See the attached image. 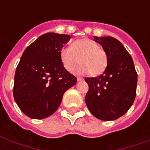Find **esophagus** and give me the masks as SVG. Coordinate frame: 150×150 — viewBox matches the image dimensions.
<instances>
[{
  "label": "esophagus",
  "mask_w": 150,
  "mask_h": 150,
  "mask_svg": "<svg viewBox=\"0 0 150 150\" xmlns=\"http://www.w3.org/2000/svg\"><path fill=\"white\" fill-rule=\"evenodd\" d=\"M84 80V79L82 77H77V81L78 82H82V81H83Z\"/></svg>",
  "instance_id": "1"
}]
</instances>
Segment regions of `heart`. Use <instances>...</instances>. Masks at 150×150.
Instances as JSON below:
<instances>
[{
    "mask_svg": "<svg viewBox=\"0 0 150 150\" xmlns=\"http://www.w3.org/2000/svg\"><path fill=\"white\" fill-rule=\"evenodd\" d=\"M60 59L64 68L71 71L79 63L81 64L75 70L77 75H101L107 67L108 57L103 49L90 39L83 38L74 41L71 47H64L59 52Z\"/></svg>",
    "mask_w": 150,
    "mask_h": 150,
    "instance_id": "b5f03b06",
    "label": "heart"
}]
</instances>
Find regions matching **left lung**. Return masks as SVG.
Returning a JSON list of instances; mask_svg holds the SVG:
<instances>
[{
  "instance_id": "left-lung-1",
  "label": "left lung",
  "mask_w": 150,
  "mask_h": 150,
  "mask_svg": "<svg viewBox=\"0 0 150 150\" xmlns=\"http://www.w3.org/2000/svg\"><path fill=\"white\" fill-rule=\"evenodd\" d=\"M107 53L108 64L102 75L86 78L89 91L86 103L96 118L113 121L133 104L136 95L137 72L132 57L122 43L111 36H93Z\"/></svg>"
}]
</instances>
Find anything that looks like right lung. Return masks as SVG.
<instances>
[{
  "label": "right lung",
  "mask_w": 150,
  "mask_h": 150,
  "mask_svg": "<svg viewBox=\"0 0 150 150\" xmlns=\"http://www.w3.org/2000/svg\"><path fill=\"white\" fill-rule=\"evenodd\" d=\"M69 35L47 33L23 52L15 75L13 95L20 110L33 119L50 116L64 93L76 84V77L61 63L59 52Z\"/></svg>",
  "instance_id": "obj_1"
}]
</instances>
